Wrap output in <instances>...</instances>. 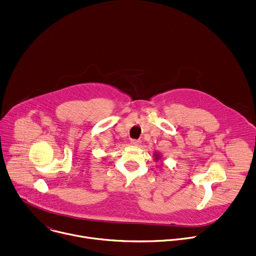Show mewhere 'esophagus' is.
<instances>
[{
    "label": "esophagus",
    "mask_w": 256,
    "mask_h": 256,
    "mask_svg": "<svg viewBox=\"0 0 256 256\" xmlns=\"http://www.w3.org/2000/svg\"><path fill=\"white\" fill-rule=\"evenodd\" d=\"M130 143L132 145H139L141 143V140H138V139H132L130 140Z\"/></svg>",
    "instance_id": "1"
}]
</instances>
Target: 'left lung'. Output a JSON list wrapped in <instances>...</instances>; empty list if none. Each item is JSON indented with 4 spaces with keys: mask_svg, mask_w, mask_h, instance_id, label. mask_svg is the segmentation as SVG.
<instances>
[{
    "mask_svg": "<svg viewBox=\"0 0 256 256\" xmlns=\"http://www.w3.org/2000/svg\"><path fill=\"white\" fill-rule=\"evenodd\" d=\"M156 160H158V158H156Z\"/></svg>",
    "mask_w": 256,
    "mask_h": 256,
    "instance_id": "1",
    "label": "left lung"
}]
</instances>
